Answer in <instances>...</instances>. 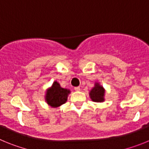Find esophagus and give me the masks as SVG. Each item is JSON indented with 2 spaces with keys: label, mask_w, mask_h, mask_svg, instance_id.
<instances>
[{
  "label": "esophagus",
  "mask_w": 149,
  "mask_h": 149,
  "mask_svg": "<svg viewBox=\"0 0 149 149\" xmlns=\"http://www.w3.org/2000/svg\"><path fill=\"white\" fill-rule=\"evenodd\" d=\"M74 90L80 91L81 90V87H80V86H76V87H74Z\"/></svg>",
  "instance_id": "1"
}]
</instances>
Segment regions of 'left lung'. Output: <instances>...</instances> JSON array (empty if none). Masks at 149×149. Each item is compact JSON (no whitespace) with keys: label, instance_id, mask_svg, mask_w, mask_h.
<instances>
[{"label":"left lung","instance_id":"8db88e82","mask_svg":"<svg viewBox=\"0 0 149 149\" xmlns=\"http://www.w3.org/2000/svg\"><path fill=\"white\" fill-rule=\"evenodd\" d=\"M90 98L93 101L95 102H101L104 101V89L98 84H95V86L91 90Z\"/></svg>","mask_w":149,"mask_h":149}]
</instances>
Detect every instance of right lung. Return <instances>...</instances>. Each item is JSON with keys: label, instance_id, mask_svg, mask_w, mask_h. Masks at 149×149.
Returning <instances> with one entry per match:
<instances>
[{"label": "right lung", "instance_id": "1", "mask_svg": "<svg viewBox=\"0 0 149 149\" xmlns=\"http://www.w3.org/2000/svg\"><path fill=\"white\" fill-rule=\"evenodd\" d=\"M70 91L66 89H63L60 86V84L55 81L46 94L47 103L53 107H56L63 104L67 101L68 94Z\"/></svg>", "mask_w": 149, "mask_h": 149}]
</instances>
